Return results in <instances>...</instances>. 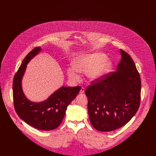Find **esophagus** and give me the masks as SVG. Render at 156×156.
Segmentation results:
<instances>
[{
  "mask_svg": "<svg viewBox=\"0 0 156 156\" xmlns=\"http://www.w3.org/2000/svg\"><path fill=\"white\" fill-rule=\"evenodd\" d=\"M84 91H85L84 88V87H81V90H80V93L82 94V93H84Z\"/></svg>",
  "mask_w": 156,
  "mask_h": 156,
  "instance_id": "obj_1",
  "label": "esophagus"
}]
</instances>
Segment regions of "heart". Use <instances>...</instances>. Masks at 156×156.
Listing matches in <instances>:
<instances>
[{
	"label": "heart",
	"mask_w": 156,
	"mask_h": 156,
	"mask_svg": "<svg viewBox=\"0 0 156 156\" xmlns=\"http://www.w3.org/2000/svg\"><path fill=\"white\" fill-rule=\"evenodd\" d=\"M112 67V62L105 58L104 54L95 53L78 58L74 63V68L67 69V75L72 81H77L80 78L78 72L87 73L91 80L96 81L110 72Z\"/></svg>",
	"instance_id": "obj_1"
}]
</instances>
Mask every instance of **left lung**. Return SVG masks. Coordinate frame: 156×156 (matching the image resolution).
<instances>
[{
    "mask_svg": "<svg viewBox=\"0 0 156 156\" xmlns=\"http://www.w3.org/2000/svg\"><path fill=\"white\" fill-rule=\"evenodd\" d=\"M120 54L117 71L93 81L85 91L90 122L100 131H113L124 126L140 107V74L130 55L122 49Z\"/></svg>",
    "mask_w": 156,
    "mask_h": 156,
    "instance_id": "obj_1",
    "label": "left lung"
}]
</instances>
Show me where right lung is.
I'll return each mask as SVG.
<instances>
[{"label":"right lung","instance_id":"obj_1","mask_svg":"<svg viewBox=\"0 0 156 156\" xmlns=\"http://www.w3.org/2000/svg\"><path fill=\"white\" fill-rule=\"evenodd\" d=\"M41 51V47L34 48L25 57L15 73L13 81V105L17 115L27 124L37 129L49 131L60 125L66 108L78 95L81 86H62L47 100L41 102L28 100L22 90L21 80L27 64Z\"/></svg>","mask_w":156,"mask_h":156}]
</instances>
